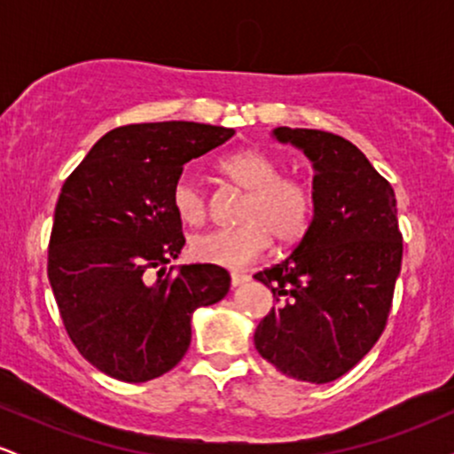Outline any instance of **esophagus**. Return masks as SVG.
<instances>
[{"label":"esophagus","instance_id":"esophagus-1","mask_svg":"<svg viewBox=\"0 0 454 454\" xmlns=\"http://www.w3.org/2000/svg\"><path fill=\"white\" fill-rule=\"evenodd\" d=\"M245 281H249V275L237 273V270H234V273H231V284H232V288H239V286H243Z\"/></svg>","mask_w":454,"mask_h":454}]
</instances>
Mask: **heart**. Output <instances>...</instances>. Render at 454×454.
I'll return each instance as SVG.
<instances>
[{
  "mask_svg": "<svg viewBox=\"0 0 454 454\" xmlns=\"http://www.w3.org/2000/svg\"><path fill=\"white\" fill-rule=\"evenodd\" d=\"M220 170L245 198L234 228H220L192 237V256L205 264L243 269L262 256L269 239L293 245L307 232L314 215V190L299 175H284L278 155L262 147H245L226 155ZM170 205L179 220L202 223L209 213L205 190L192 175H181L170 190Z\"/></svg>",
  "mask_w": 454,
  "mask_h": 454,
  "instance_id": "1",
  "label": "heart"
}]
</instances>
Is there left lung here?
Instances as JSON below:
<instances>
[{
	"label": "left lung",
	"mask_w": 454,
	"mask_h": 454,
	"mask_svg": "<svg viewBox=\"0 0 454 454\" xmlns=\"http://www.w3.org/2000/svg\"><path fill=\"white\" fill-rule=\"evenodd\" d=\"M314 161V217L288 258L254 278L275 303L254 335L284 376L326 384L376 346L388 322L403 241L393 187L350 140L278 128Z\"/></svg>",
	"instance_id": "1"
}]
</instances>
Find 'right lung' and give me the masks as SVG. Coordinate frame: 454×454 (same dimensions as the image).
Returning a JSON list of instances; mask_svg holds the SVG:
<instances>
[{
  "mask_svg": "<svg viewBox=\"0 0 454 454\" xmlns=\"http://www.w3.org/2000/svg\"><path fill=\"white\" fill-rule=\"evenodd\" d=\"M232 137L192 121L114 128L61 187L46 273L67 337L106 376H164L190 348L196 307L228 294L226 269L164 264L185 243L170 205L184 164Z\"/></svg>",
  "mask_w": 454,
  "mask_h": 454,
  "instance_id": "obj_1",
  "label": "right lung"
}]
</instances>
